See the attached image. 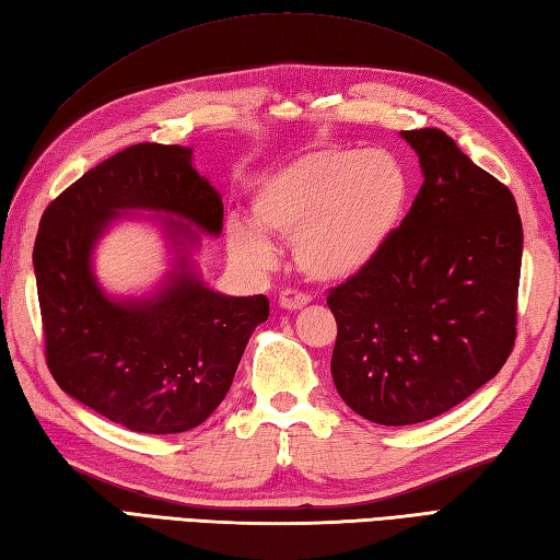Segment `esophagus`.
<instances>
[{
  "label": "esophagus",
  "instance_id": "1",
  "mask_svg": "<svg viewBox=\"0 0 560 560\" xmlns=\"http://www.w3.org/2000/svg\"><path fill=\"white\" fill-rule=\"evenodd\" d=\"M278 302H280L282 310L296 312V310H304V306L312 302V296L304 294V292H296V290H284V292L280 294Z\"/></svg>",
  "mask_w": 560,
  "mask_h": 560
}]
</instances>
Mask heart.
<instances>
[{
    "mask_svg": "<svg viewBox=\"0 0 560 560\" xmlns=\"http://www.w3.org/2000/svg\"><path fill=\"white\" fill-rule=\"evenodd\" d=\"M410 200V176L389 152L318 147L264 178L250 198L260 230L292 242L306 278L340 282L358 276L392 242ZM254 224L226 226L238 266L268 270L276 246Z\"/></svg>",
    "mask_w": 560,
    "mask_h": 560,
    "instance_id": "1",
    "label": "heart"
}]
</instances>
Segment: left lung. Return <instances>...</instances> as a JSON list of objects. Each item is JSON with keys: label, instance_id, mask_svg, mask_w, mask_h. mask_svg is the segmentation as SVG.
<instances>
[{"label": "left lung", "instance_id": "1", "mask_svg": "<svg viewBox=\"0 0 560 560\" xmlns=\"http://www.w3.org/2000/svg\"><path fill=\"white\" fill-rule=\"evenodd\" d=\"M423 186L392 242L328 292L340 398L380 425L462 404L503 368L517 336L522 220L508 186L438 128L404 130Z\"/></svg>", "mask_w": 560, "mask_h": 560}]
</instances>
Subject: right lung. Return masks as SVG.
Returning a JSON list of instances; mask_svg holds the SVG:
<instances>
[{"mask_svg": "<svg viewBox=\"0 0 560 560\" xmlns=\"http://www.w3.org/2000/svg\"><path fill=\"white\" fill-rule=\"evenodd\" d=\"M190 159L188 147L156 142L113 154L48 205L33 246L55 382L113 423L150 435L186 432L212 416L270 314L268 296L214 292L190 264L195 226L217 236L224 217L220 192ZM128 209L166 213L160 221L179 256L154 295L116 301L97 288L90 254Z\"/></svg>", "mask_w": 560, "mask_h": 560, "instance_id": "1", "label": "right lung"}]
</instances>
